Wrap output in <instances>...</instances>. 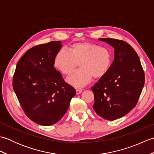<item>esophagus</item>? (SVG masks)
Here are the masks:
<instances>
[{
    "mask_svg": "<svg viewBox=\"0 0 154 154\" xmlns=\"http://www.w3.org/2000/svg\"><path fill=\"white\" fill-rule=\"evenodd\" d=\"M81 93H82V90H81V89H77V90H76V93H77V94H81Z\"/></svg>",
    "mask_w": 154,
    "mask_h": 154,
    "instance_id": "esophagus-1",
    "label": "esophagus"
}]
</instances>
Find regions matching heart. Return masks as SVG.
<instances>
[{
    "label": "heart",
    "instance_id": "1",
    "mask_svg": "<svg viewBox=\"0 0 154 154\" xmlns=\"http://www.w3.org/2000/svg\"><path fill=\"white\" fill-rule=\"evenodd\" d=\"M79 63L80 69L67 79L77 89L89 84L93 77L105 75L112 63V55L105 48L90 42H78L71 46L70 52L62 48L55 55L54 66L64 75H70Z\"/></svg>",
    "mask_w": 154,
    "mask_h": 154
}]
</instances>
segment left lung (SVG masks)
Masks as SVG:
<instances>
[{"label": "left lung", "mask_w": 154, "mask_h": 154, "mask_svg": "<svg viewBox=\"0 0 154 154\" xmlns=\"http://www.w3.org/2000/svg\"><path fill=\"white\" fill-rule=\"evenodd\" d=\"M114 50L109 70L91 87L94 97L93 109L108 120L125 116L135 107L145 82L138 55L126 42L112 38H99Z\"/></svg>", "instance_id": "8db88e82"}]
</instances>
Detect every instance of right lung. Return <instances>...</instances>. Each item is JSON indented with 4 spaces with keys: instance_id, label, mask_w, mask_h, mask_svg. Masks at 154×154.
Masks as SVG:
<instances>
[{
    "instance_id": "right-lung-1",
    "label": "right lung",
    "mask_w": 154,
    "mask_h": 154,
    "mask_svg": "<svg viewBox=\"0 0 154 154\" xmlns=\"http://www.w3.org/2000/svg\"><path fill=\"white\" fill-rule=\"evenodd\" d=\"M61 46V41L38 45L26 52L16 67L13 89L26 116L40 125L61 120L76 94L54 67Z\"/></svg>"
}]
</instances>
